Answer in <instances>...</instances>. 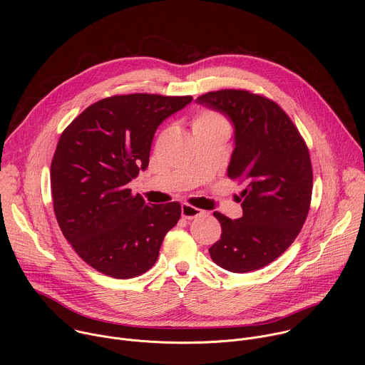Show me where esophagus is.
<instances>
[{
  "label": "esophagus",
  "instance_id": "obj_1",
  "mask_svg": "<svg viewBox=\"0 0 365 365\" xmlns=\"http://www.w3.org/2000/svg\"><path fill=\"white\" fill-rule=\"evenodd\" d=\"M203 214L202 210H199V207H195L189 203H183L182 205V217L185 220H195L197 217H200Z\"/></svg>",
  "mask_w": 365,
  "mask_h": 365
}]
</instances>
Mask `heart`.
I'll return each mask as SVG.
<instances>
[{"mask_svg":"<svg viewBox=\"0 0 365 365\" xmlns=\"http://www.w3.org/2000/svg\"><path fill=\"white\" fill-rule=\"evenodd\" d=\"M214 124H225V123H224V120L221 117H218L217 114H212V113H202L193 121V127L214 125Z\"/></svg>","mask_w":365,"mask_h":365,"instance_id":"1","label":"heart"}]
</instances>
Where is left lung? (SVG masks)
<instances>
[{
	"mask_svg": "<svg viewBox=\"0 0 365 365\" xmlns=\"http://www.w3.org/2000/svg\"><path fill=\"white\" fill-rule=\"evenodd\" d=\"M196 102L231 121L227 175L244 183L241 218L214 212L222 232L211 258L232 273L258 270L290 247L306 221L314 183L309 150L287 114L264 96L224 89Z\"/></svg>",
	"mask_w": 365,
	"mask_h": 365,
	"instance_id": "8db88e82",
	"label": "left lung"
}]
</instances>
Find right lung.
<instances>
[{
    "label": "right lung",
    "mask_w": 365,
    "mask_h": 365,
    "mask_svg": "<svg viewBox=\"0 0 365 365\" xmlns=\"http://www.w3.org/2000/svg\"><path fill=\"white\" fill-rule=\"evenodd\" d=\"M192 96L148 93L101 99L62 133L50 168L58 224L76 254L99 273L131 279L159 257L180 203L147 205L128 183L145 170L154 133Z\"/></svg>",
    "instance_id": "obj_1"
}]
</instances>
